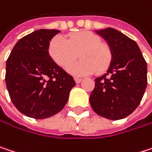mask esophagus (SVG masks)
I'll return each instance as SVG.
<instances>
[{
  "mask_svg": "<svg viewBox=\"0 0 152 152\" xmlns=\"http://www.w3.org/2000/svg\"><path fill=\"white\" fill-rule=\"evenodd\" d=\"M74 79H75V81H76V83H80L82 82V80H83L82 78H79V77H75Z\"/></svg>",
  "mask_w": 152,
  "mask_h": 152,
  "instance_id": "esophagus-1",
  "label": "esophagus"
}]
</instances>
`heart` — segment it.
<instances>
[{
  "label": "heart",
  "mask_w": 152,
  "mask_h": 152,
  "mask_svg": "<svg viewBox=\"0 0 152 152\" xmlns=\"http://www.w3.org/2000/svg\"><path fill=\"white\" fill-rule=\"evenodd\" d=\"M48 52L59 66L67 69L78 56L82 59L68 69L75 76H84L95 71H105L111 62L112 54L108 44L102 42L99 36L89 31L72 34L64 39L56 36L50 42Z\"/></svg>",
  "instance_id": "obj_1"
}]
</instances>
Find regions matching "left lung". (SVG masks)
Returning a JSON list of instances; mask_svg holds the SVG:
<instances>
[{"label": "left lung", "mask_w": 152, "mask_h": 152, "mask_svg": "<svg viewBox=\"0 0 152 152\" xmlns=\"http://www.w3.org/2000/svg\"><path fill=\"white\" fill-rule=\"evenodd\" d=\"M110 48L112 58L104 76L95 79L90 96L93 110L101 117L119 120L139 105L147 86V63L137 42L118 30H96Z\"/></svg>", "instance_id": "8db88e82"}]
</instances>
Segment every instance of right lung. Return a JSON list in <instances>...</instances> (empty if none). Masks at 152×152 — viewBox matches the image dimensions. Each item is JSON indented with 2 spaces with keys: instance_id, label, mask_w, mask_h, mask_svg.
Segmentation results:
<instances>
[{
  "instance_id": "right-lung-1",
  "label": "right lung",
  "mask_w": 152,
  "mask_h": 152,
  "mask_svg": "<svg viewBox=\"0 0 152 152\" xmlns=\"http://www.w3.org/2000/svg\"><path fill=\"white\" fill-rule=\"evenodd\" d=\"M58 33L56 29H39L25 35L7 58V91L16 109L27 117L43 119L57 114L76 85L74 78L48 54L49 41Z\"/></svg>"
}]
</instances>
